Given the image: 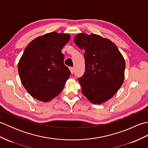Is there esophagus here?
<instances>
[{
	"label": "esophagus",
	"mask_w": 148,
	"mask_h": 148,
	"mask_svg": "<svg viewBox=\"0 0 148 148\" xmlns=\"http://www.w3.org/2000/svg\"><path fill=\"white\" fill-rule=\"evenodd\" d=\"M69 69H70L71 74H73L74 72V69L73 67H70V68H69Z\"/></svg>",
	"instance_id": "1"
}]
</instances>
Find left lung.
Here are the masks:
<instances>
[{"label": "left lung", "instance_id": "obj_1", "mask_svg": "<svg viewBox=\"0 0 148 148\" xmlns=\"http://www.w3.org/2000/svg\"><path fill=\"white\" fill-rule=\"evenodd\" d=\"M74 40L84 51L85 72L78 79L81 92L95 104L106 102L123 83V56L111 40L97 34L80 33L74 37Z\"/></svg>", "mask_w": 148, "mask_h": 148}]
</instances>
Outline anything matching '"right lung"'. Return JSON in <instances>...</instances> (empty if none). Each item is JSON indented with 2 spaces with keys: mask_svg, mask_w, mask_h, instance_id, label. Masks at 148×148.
<instances>
[{
  "mask_svg": "<svg viewBox=\"0 0 148 148\" xmlns=\"http://www.w3.org/2000/svg\"><path fill=\"white\" fill-rule=\"evenodd\" d=\"M70 38L68 34L52 32L34 39L26 47L18 70L22 84L34 98L49 102L62 92L71 75L62 49Z\"/></svg>",
  "mask_w": 148,
  "mask_h": 148,
  "instance_id": "obj_1",
  "label": "right lung"
}]
</instances>
